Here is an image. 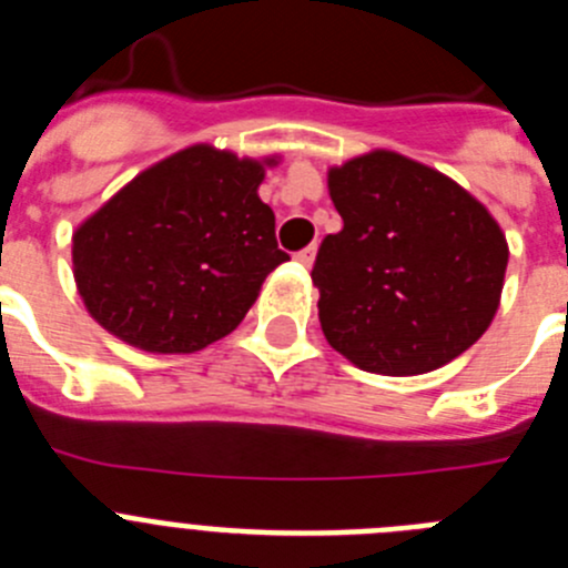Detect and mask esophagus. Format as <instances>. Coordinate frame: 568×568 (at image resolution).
<instances>
[{
	"mask_svg": "<svg viewBox=\"0 0 568 568\" xmlns=\"http://www.w3.org/2000/svg\"><path fill=\"white\" fill-rule=\"evenodd\" d=\"M295 261H298L301 267H313L315 261V244H310V247H304L301 253H295Z\"/></svg>",
	"mask_w": 568,
	"mask_h": 568,
	"instance_id": "34e87169",
	"label": "esophagus"
}]
</instances>
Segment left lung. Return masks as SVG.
<instances>
[{
	"instance_id": "left-lung-1",
	"label": "left lung",
	"mask_w": 568,
	"mask_h": 568,
	"mask_svg": "<svg viewBox=\"0 0 568 568\" xmlns=\"http://www.w3.org/2000/svg\"><path fill=\"white\" fill-rule=\"evenodd\" d=\"M327 187L344 219L313 267L329 346L358 369L395 378L466 353L498 313L509 264L489 210L395 150L329 168Z\"/></svg>"
}]
</instances>
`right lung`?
<instances>
[{
	"instance_id": "right-lung-1",
	"label": "right lung",
	"mask_w": 568,
	"mask_h": 568,
	"mask_svg": "<svg viewBox=\"0 0 568 568\" xmlns=\"http://www.w3.org/2000/svg\"><path fill=\"white\" fill-rule=\"evenodd\" d=\"M281 155L193 144L124 184L73 230L90 318L148 353H199L239 327L290 258L258 184Z\"/></svg>"
}]
</instances>
